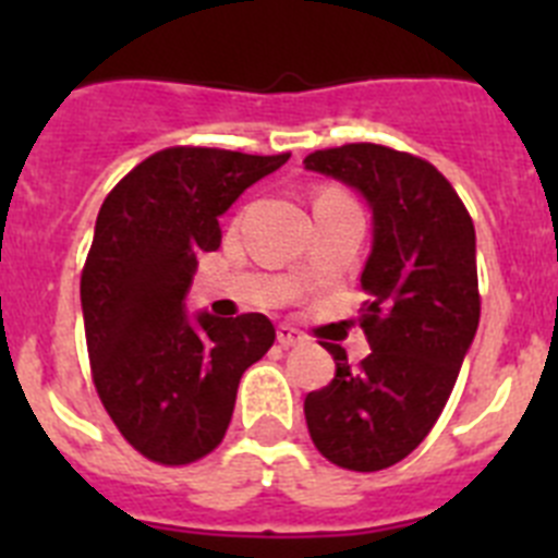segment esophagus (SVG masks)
Instances as JSON below:
<instances>
[{
    "label": "esophagus",
    "mask_w": 558,
    "mask_h": 558,
    "mask_svg": "<svg viewBox=\"0 0 558 558\" xmlns=\"http://www.w3.org/2000/svg\"><path fill=\"white\" fill-rule=\"evenodd\" d=\"M276 340H279L282 347H299V343H304V335L299 332V329L290 327V324H279V327H276Z\"/></svg>",
    "instance_id": "1"
}]
</instances>
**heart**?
<instances>
[{"mask_svg": "<svg viewBox=\"0 0 558 558\" xmlns=\"http://www.w3.org/2000/svg\"><path fill=\"white\" fill-rule=\"evenodd\" d=\"M324 195H338V192H324Z\"/></svg>", "mask_w": 558, "mask_h": 558, "instance_id": "obj_1", "label": "heart"}]
</instances>
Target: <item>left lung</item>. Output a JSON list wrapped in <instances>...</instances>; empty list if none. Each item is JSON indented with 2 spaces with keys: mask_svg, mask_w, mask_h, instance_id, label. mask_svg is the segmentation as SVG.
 Segmentation results:
<instances>
[{
  "mask_svg": "<svg viewBox=\"0 0 558 558\" xmlns=\"http://www.w3.org/2000/svg\"><path fill=\"white\" fill-rule=\"evenodd\" d=\"M304 167L354 186L374 215L357 318L372 354L349 366L347 349L324 343L335 377L307 393L304 418L327 461L386 470L433 430L477 332L475 226L450 181L413 153L357 142L310 153Z\"/></svg>",
  "mask_w": 558,
  "mask_h": 558,
  "instance_id": "obj_1",
  "label": "left lung"
}]
</instances>
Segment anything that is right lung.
Segmentation results:
<instances>
[{
	"instance_id": "obj_1",
	"label": "right lung",
	"mask_w": 558,
	"mask_h": 558,
	"mask_svg": "<svg viewBox=\"0 0 558 558\" xmlns=\"http://www.w3.org/2000/svg\"><path fill=\"white\" fill-rule=\"evenodd\" d=\"M290 153L179 145L108 192L81 274L92 379L117 430L145 458L184 466L223 441L240 377L274 347L263 313L192 324L184 295L218 218Z\"/></svg>"
}]
</instances>
